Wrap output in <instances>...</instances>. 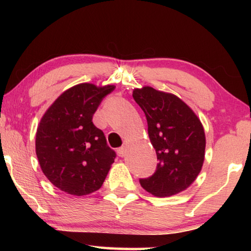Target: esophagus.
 Here are the masks:
<instances>
[{
  "label": "esophagus",
  "instance_id": "1",
  "mask_svg": "<svg viewBox=\"0 0 251 251\" xmlns=\"http://www.w3.org/2000/svg\"><path fill=\"white\" fill-rule=\"evenodd\" d=\"M126 153H127L126 147H121V148L117 149V154H119V156L124 157L126 155Z\"/></svg>",
  "mask_w": 251,
  "mask_h": 251
}]
</instances>
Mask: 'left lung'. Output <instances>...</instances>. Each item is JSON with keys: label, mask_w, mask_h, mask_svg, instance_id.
<instances>
[{"label": "left lung", "mask_w": 251, "mask_h": 251, "mask_svg": "<svg viewBox=\"0 0 251 251\" xmlns=\"http://www.w3.org/2000/svg\"><path fill=\"white\" fill-rule=\"evenodd\" d=\"M145 112L148 132L156 151L157 166L141 186L155 196H172L185 190L200 174L206 139L199 117L177 96L146 86L132 93Z\"/></svg>", "instance_id": "8db88e82"}]
</instances>
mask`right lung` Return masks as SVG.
Instances as JSON below:
<instances>
[{
  "instance_id": "right-lung-1",
  "label": "right lung",
  "mask_w": 251,
  "mask_h": 251,
  "mask_svg": "<svg viewBox=\"0 0 251 251\" xmlns=\"http://www.w3.org/2000/svg\"><path fill=\"white\" fill-rule=\"evenodd\" d=\"M113 85L83 83L61 94L42 117L35 150L42 172L68 194L82 196L101 188L116 153L93 123L101 101Z\"/></svg>"
}]
</instances>
